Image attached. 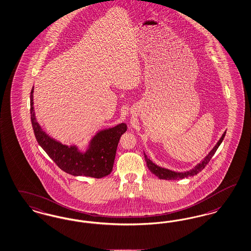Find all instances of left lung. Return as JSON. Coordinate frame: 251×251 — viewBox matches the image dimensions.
I'll return each mask as SVG.
<instances>
[{
  "mask_svg": "<svg viewBox=\"0 0 251 251\" xmlns=\"http://www.w3.org/2000/svg\"><path fill=\"white\" fill-rule=\"evenodd\" d=\"M225 133H226V131H225L223 136L221 137V139L219 140V142L217 143L216 146L213 147V149L208 153V155L199 164L197 165L194 169H192L189 172L175 173V172H173V171H170V170H167V169H164V168H161V167L157 166L155 163H153L147 157V155L145 154V158H146V161H147V167H148V169L150 170L151 173H154L159 179H163V180H180V179H183V178H187L189 176H194V175L198 174L199 172H201L207 166V163L210 161L211 157L215 154L218 147H220V145L222 144L223 140L225 138Z\"/></svg>",
  "mask_w": 251,
  "mask_h": 251,
  "instance_id": "8db88e82",
  "label": "left lung"
}]
</instances>
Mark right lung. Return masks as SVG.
Instances as JSON below:
<instances>
[{
	"label": "right lung",
	"instance_id": "right-lung-1",
	"mask_svg": "<svg viewBox=\"0 0 251 251\" xmlns=\"http://www.w3.org/2000/svg\"><path fill=\"white\" fill-rule=\"evenodd\" d=\"M30 119L37 142L65 173L74 176H88L99 179L112 172L119 141L127 130L125 123L99 131L91 140L86 152L81 153L78 147L62 145L42 130L35 118L33 88L30 93Z\"/></svg>",
	"mask_w": 251,
	"mask_h": 251
}]
</instances>
